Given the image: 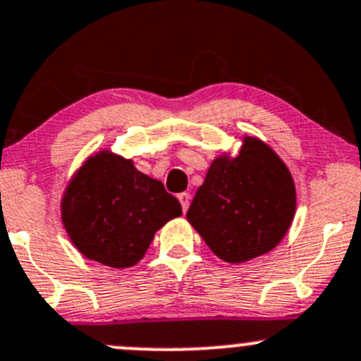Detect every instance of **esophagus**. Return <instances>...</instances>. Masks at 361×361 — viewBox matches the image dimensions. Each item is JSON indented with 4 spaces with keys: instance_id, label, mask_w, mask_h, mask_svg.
Here are the masks:
<instances>
[{
    "instance_id": "34e87169",
    "label": "esophagus",
    "mask_w": 361,
    "mask_h": 361,
    "mask_svg": "<svg viewBox=\"0 0 361 361\" xmlns=\"http://www.w3.org/2000/svg\"><path fill=\"white\" fill-rule=\"evenodd\" d=\"M178 199H180V202H181V209H183V212H187L188 206H190V193H187V192L180 193V195H178Z\"/></svg>"
}]
</instances>
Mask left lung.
Returning a JSON list of instances; mask_svg holds the SVG:
<instances>
[{"instance_id": "obj_1", "label": "left lung", "mask_w": 361, "mask_h": 361, "mask_svg": "<svg viewBox=\"0 0 361 361\" xmlns=\"http://www.w3.org/2000/svg\"><path fill=\"white\" fill-rule=\"evenodd\" d=\"M294 212L287 166L270 147L247 136L237 157L212 162L187 219L219 259L244 263L282 240Z\"/></svg>"}]
</instances>
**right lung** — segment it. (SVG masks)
<instances>
[{
	"label": "right lung",
	"instance_id": "right-lung-1",
	"mask_svg": "<svg viewBox=\"0 0 361 361\" xmlns=\"http://www.w3.org/2000/svg\"><path fill=\"white\" fill-rule=\"evenodd\" d=\"M176 216L181 204L161 181L105 150L86 161L62 200L72 244L88 259L111 268L138 263L155 231Z\"/></svg>",
	"mask_w": 361,
	"mask_h": 361
}]
</instances>
